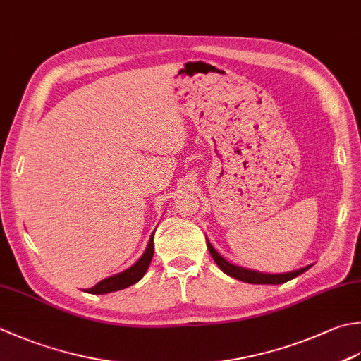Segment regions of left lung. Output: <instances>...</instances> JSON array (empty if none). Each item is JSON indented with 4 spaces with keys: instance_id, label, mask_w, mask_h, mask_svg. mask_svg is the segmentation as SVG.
Listing matches in <instances>:
<instances>
[{
    "instance_id": "left-lung-1",
    "label": "left lung",
    "mask_w": 361,
    "mask_h": 361,
    "mask_svg": "<svg viewBox=\"0 0 361 361\" xmlns=\"http://www.w3.org/2000/svg\"><path fill=\"white\" fill-rule=\"evenodd\" d=\"M208 244V250L211 253V257L214 258V261L217 263V266L221 267V269L231 275V277H235L241 281H245V283H253V285H280V283H285V281L293 280L294 277H298V275L303 274L305 271H308L312 266H307V267H302L299 271H294V272H288V274H261V272H255V271H249V269H244V267H239L235 264H230L228 261H225L219 253L214 250V247L209 244V241H207Z\"/></svg>"
}]
</instances>
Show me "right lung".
I'll return each instance as SVG.
<instances>
[{
	"instance_id": "1",
	"label": "right lung",
	"mask_w": 361,
	"mask_h": 361,
	"mask_svg": "<svg viewBox=\"0 0 361 361\" xmlns=\"http://www.w3.org/2000/svg\"><path fill=\"white\" fill-rule=\"evenodd\" d=\"M153 235L148 241L147 249L144 252V255L140 257L136 264H133L130 269H126L123 272H120L117 275H112V277H108L102 280L100 283H97L94 288L86 289V293L90 294H106V293H114L120 291V289L128 288L144 277V274L147 272L148 266H150V261L153 258Z\"/></svg>"
}]
</instances>
